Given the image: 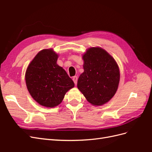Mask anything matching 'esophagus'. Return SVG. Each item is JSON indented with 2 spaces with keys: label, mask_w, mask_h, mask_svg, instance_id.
Returning a JSON list of instances; mask_svg holds the SVG:
<instances>
[{
  "label": "esophagus",
  "mask_w": 152,
  "mask_h": 152,
  "mask_svg": "<svg viewBox=\"0 0 152 152\" xmlns=\"http://www.w3.org/2000/svg\"><path fill=\"white\" fill-rule=\"evenodd\" d=\"M73 82H74V83H75V84L76 85L77 84V80H78V78H77V77H76V76H75V77H73Z\"/></svg>",
  "instance_id": "esophagus-1"
}]
</instances>
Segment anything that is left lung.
Segmentation results:
<instances>
[{
    "instance_id": "8db88e82",
    "label": "left lung",
    "mask_w": 152,
    "mask_h": 152,
    "mask_svg": "<svg viewBox=\"0 0 152 152\" xmlns=\"http://www.w3.org/2000/svg\"><path fill=\"white\" fill-rule=\"evenodd\" d=\"M84 72L77 87L86 99L94 106L108 102L118 89L120 71L114 58L99 47L90 48L82 56Z\"/></svg>"
}]
</instances>
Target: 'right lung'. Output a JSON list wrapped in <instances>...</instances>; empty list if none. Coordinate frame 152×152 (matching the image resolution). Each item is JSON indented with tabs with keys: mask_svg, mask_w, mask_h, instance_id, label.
<instances>
[{
	"mask_svg": "<svg viewBox=\"0 0 152 152\" xmlns=\"http://www.w3.org/2000/svg\"><path fill=\"white\" fill-rule=\"evenodd\" d=\"M58 55L52 49L40 50L25 73L27 89L40 105L53 108L60 104L75 84L64 69L57 65Z\"/></svg>",
	"mask_w": 152,
	"mask_h": 152,
	"instance_id": "right-lung-1",
	"label": "right lung"
}]
</instances>
